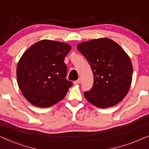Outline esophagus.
<instances>
[{
  "instance_id": "obj_1",
  "label": "esophagus",
  "mask_w": 149,
  "mask_h": 149,
  "mask_svg": "<svg viewBox=\"0 0 149 149\" xmlns=\"http://www.w3.org/2000/svg\"><path fill=\"white\" fill-rule=\"evenodd\" d=\"M81 82H82V80H81V78H78V80L75 81L74 83H75V84H80Z\"/></svg>"
}]
</instances>
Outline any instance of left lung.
Instances as JSON below:
<instances>
[{
	"instance_id": "obj_1",
	"label": "left lung",
	"mask_w": 149,
	"mask_h": 149,
	"mask_svg": "<svg viewBox=\"0 0 149 149\" xmlns=\"http://www.w3.org/2000/svg\"><path fill=\"white\" fill-rule=\"evenodd\" d=\"M77 48L93 74V86L84 93L85 98L102 109L122 101L129 91L133 74L131 59L123 49L109 38L80 43Z\"/></svg>"
}]
</instances>
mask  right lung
Returning a JSON list of instances; mask_svg holds the SVG:
<instances>
[{"label": "right lung", "mask_w": 149, "mask_h": 149, "mask_svg": "<svg viewBox=\"0 0 149 149\" xmlns=\"http://www.w3.org/2000/svg\"><path fill=\"white\" fill-rule=\"evenodd\" d=\"M71 49L66 43L43 40L24 53L17 66V81L31 104L48 107L65 96L73 85L66 78L67 67L64 63Z\"/></svg>", "instance_id": "add662e5"}]
</instances>
